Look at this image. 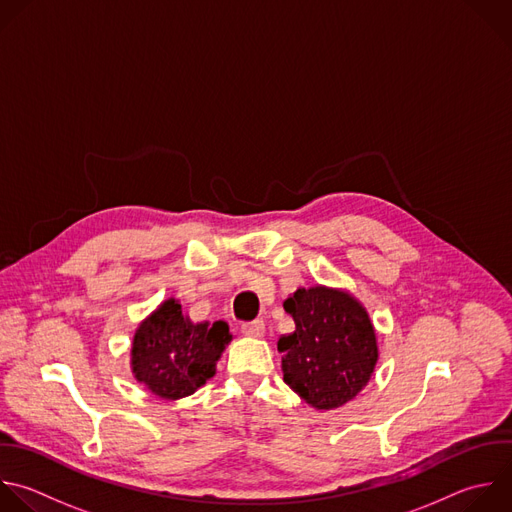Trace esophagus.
<instances>
[{"label":"esophagus","instance_id":"1","mask_svg":"<svg viewBox=\"0 0 512 512\" xmlns=\"http://www.w3.org/2000/svg\"><path fill=\"white\" fill-rule=\"evenodd\" d=\"M241 331L249 337H261L265 333V323L263 319H255V321H247L241 325Z\"/></svg>","mask_w":512,"mask_h":512}]
</instances>
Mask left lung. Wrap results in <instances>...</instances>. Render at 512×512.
Wrapping results in <instances>:
<instances>
[{
	"instance_id": "8db88e82",
	"label": "left lung",
	"mask_w": 512,
	"mask_h": 512,
	"mask_svg": "<svg viewBox=\"0 0 512 512\" xmlns=\"http://www.w3.org/2000/svg\"><path fill=\"white\" fill-rule=\"evenodd\" d=\"M295 331L281 335L283 382L315 410L354 400L378 362L376 331L366 307L346 291L301 287L283 303Z\"/></svg>"
}]
</instances>
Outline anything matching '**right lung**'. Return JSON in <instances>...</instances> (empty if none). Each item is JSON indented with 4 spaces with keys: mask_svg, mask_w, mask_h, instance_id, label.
<instances>
[{
    "mask_svg": "<svg viewBox=\"0 0 512 512\" xmlns=\"http://www.w3.org/2000/svg\"><path fill=\"white\" fill-rule=\"evenodd\" d=\"M231 339L225 321L193 323L183 315L181 303L170 297L134 333L132 374L158 398L191 396L215 376V366Z\"/></svg>",
    "mask_w": 512,
    "mask_h": 512,
    "instance_id": "obj_1",
    "label": "right lung"
}]
</instances>
